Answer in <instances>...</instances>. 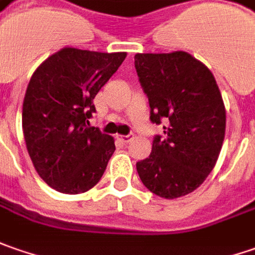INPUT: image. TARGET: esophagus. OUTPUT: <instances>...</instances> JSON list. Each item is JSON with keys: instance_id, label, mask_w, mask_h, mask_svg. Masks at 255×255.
Wrapping results in <instances>:
<instances>
[{"instance_id": "1", "label": "esophagus", "mask_w": 255, "mask_h": 255, "mask_svg": "<svg viewBox=\"0 0 255 255\" xmlns=\"http://www.w3.org/2000/svg\"><path fill=\"white\" fill-rule=\"evenodd\" d=\"M132 138V134H127V135H119V139L121 142H128Z\"/></svg>"}]
</instances>
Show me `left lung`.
Instances as JSON below:
<instances>
[{"mask_svg": "<svg viewBox=\"0 0 255 255\" xmlns=\"http://www.w3.org/2000/svg\"><path fill=\"white\" fill-rule=\"evenodd\" d=\"M135 70L149 103V120L166 123L139 179L156 196L175 199L198 189L215 168L226 131V110L215 76L186 52L136 53Z\"/></svg>", "mask_w": 255, "mask_h": 255, "instance_id": "1", "label": "left lung"}]
</instances>
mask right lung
<instances>
[{
  "instance_id": "1",
  "label": "right lung",
  "mask_w": 255,
  "mask_h": 255,
  "mask_svg": "<svg viewBox=\"0 0 255 255\" xmlns=\"http://www.w3.org/2000/svg\"><path fill=\"white\" fill-rule=\"evenodd\" d=\"M126 56L65 48L32 75L23 99V136L38 175L57 192H87L106 171L114 139L90 127L89 119L96 113L93 99Z\"/></svg>"
}]
</instances>
